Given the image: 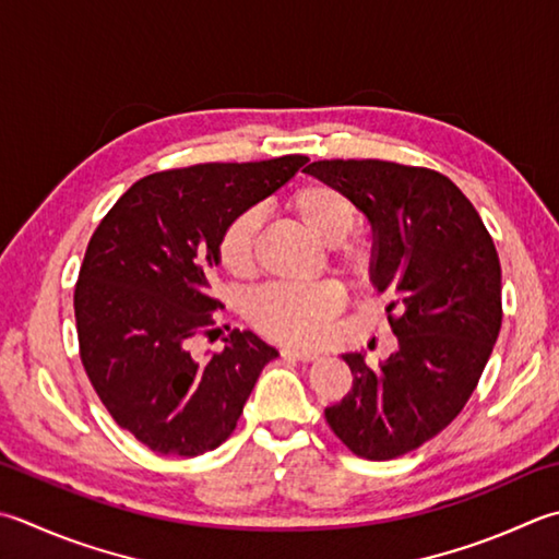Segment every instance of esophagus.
<instances>
[{
  "mask_svg": "<svg viewBox=\"0 0 559 559\" xmlns=\"http://www.w3.org/2000/svg\"><path fill=\"white\" fill-rule=\"evenodd\" d=\"M283 358H293V360H314L320 358L317 352H305V348H281Z\"/></svg>",
  "mask_w": 559,
  "mask_h": 559,
  "instance_id": "1",
  "label": "esophagus"
}]
</instances>
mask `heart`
I'll return each instance as SVG.
<instances>
[{
  "instance_id": "b5f03b06",
  "label": "heart",
  "mask_w": 559,
  "mask_h": 559,
  "mask_svg": "<svg viewBox=\"0 0 559 559\" xmlns=\"http://www.w3.org/2000/svg\"><path fill=\"white\" fill-rule=\"evenodd\" d=\"M290 213L320 245L332 247V259L346 276L360 278L370 266V247L348 237L358 225L352 195L332 183L310 181L298 186L288 199ZM261 215L245 207L233 215L217 237V261L235 278L254 271V249ZM344 295L334 283L312 286H266L251 295L247 317L259 334L290 346H312L326 332L332 317L342 310Z\"/></svg>"
}]
</instances>
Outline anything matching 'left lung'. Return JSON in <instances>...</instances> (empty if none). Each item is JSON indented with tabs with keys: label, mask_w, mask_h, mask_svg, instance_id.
<instances>
[{
	"label": "left lung",
	"mask_w": 559,
	"mask_h": 559,
	"mask_svg": "<svg viewBox=\"0 0 559 559\" xmlns=\"http://www.w3.org/2000/svg\"><path fill=\"white\" fill-rule=\"evenodd\" d=\"M352 195L373 225V286L388 295L397 352L378 368L344 354L352 390L324 409L348 451L392 461L441 433L473 395L501 330V266L491 235L443 174L382 159L305 169Z\"/></svg>",
	"instance_id": "8db88e82"
}]
</instances>
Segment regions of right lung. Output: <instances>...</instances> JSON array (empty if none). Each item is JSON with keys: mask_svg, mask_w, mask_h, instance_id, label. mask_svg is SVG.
I'll use <instances>...</instances> for the list:
<instances>
[{"mask_svg": "<svg viewBox=\"0 0 559 559\" xmlns=\"http://www.w3.org/2000/svg\"><path fill=\"white\" fill-rule=\"evenodd\" d=\"M305 155L211 162L135 181L104 215L74 286L80 358L114 421L155 453L193 457L235 431L251 388L278 356L233 330L207 360L193 338L215 334L217 237L233 215L286 183Z\"/></svg>", "mask_w": 559, "mask_h": 559, "instance_id": "1", "label": "right lung"}]
</instances>
